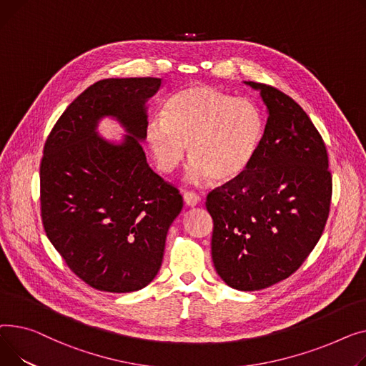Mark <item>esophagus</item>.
<instances>
[{"label": "esophagus", "instance_id": "obj_1", "mask_svg": "<svg viewBox=\"0 0 366 366\" xmlns=\"http://www.w3.org/2000/svg\"><path fill=\"white\" fill-rule=\"evenodd\" d=\"M183 198H184L186 205H189V207H197L201 202V197L197 192H186Z\"/></svg>", "mask_w": 366, "mask_h": 366}]
</instances>
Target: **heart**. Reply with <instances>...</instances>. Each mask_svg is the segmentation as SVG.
<instances>
[{
  "mask_svg": "<svg viewBox=\"0 0 366 366\" xmlns=\"http://www.w3.org/2000/svg\"><path fill=\"white\" fill-rule=\"evenodd\" d=\"M264 133L262 111L249 99L233 97L209 85H189L171 96L161 118L146 127V142L162 173L193 158L189 179L227 183L249 168Z\"/></svg>",
  "mask_w": 366,
  "mask_h": 366,
  "instance_id": "b5f03b06",
  "label": "heart"
}]
</instances>
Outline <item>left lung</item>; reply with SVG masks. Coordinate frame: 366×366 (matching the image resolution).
<instances>
[{
  "label": "left lung",
  "mask_w": 366,
  "mask_h": 366,
  "mask_svg": "<svg viewBox=\"0 0 366 366\" xmlns=\"http://www.w3.org/2000/svg\"><path fill=\"white\" fill-rule=\"evenodd\" d=\"M267 107L263 140L249 168L207 197L211 254L223 281L259 291L284 281L307 259L325 229L332 177L324 139L297 102L247 81Z\"/></svg>",
  "instance_id": "obj_1"
}]
</instances>
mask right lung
<instances>
[{"instance_id":"obj_1","label":"right lung","mask_w":366,"mask_h":366,"mask_svg":"<svg viewBox=\"0 0 366 366\" xmlns=\"http://www.w3.org/2000/svg\"><path fill=\"white\" fill-rule=\"evenodd\" d=\"M161 78L102 79L61 114L39 167L41 217L47 238L85 284L132 292L154 281L167 233L183 208L177 187L149 167L146 102ZM115 117L127 136L112 144L95 132Z\"/></svg>"}]
</instances>
